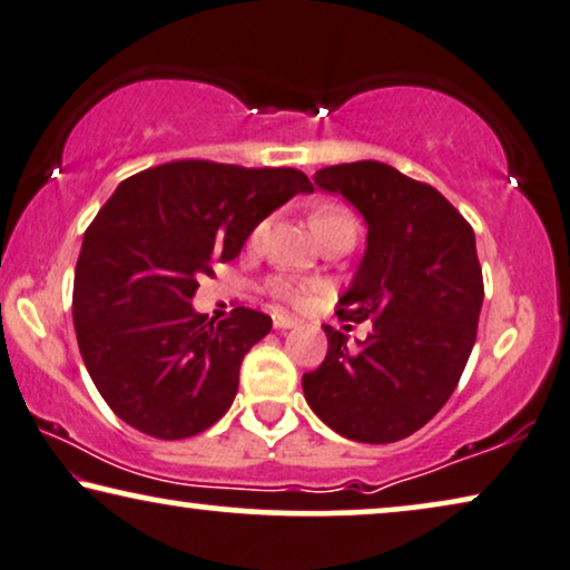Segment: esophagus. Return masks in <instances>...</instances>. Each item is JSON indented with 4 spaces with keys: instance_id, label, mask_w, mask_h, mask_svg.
I'll use <instances>...</instances> for the list:
<instances>
[{
    "instance_id": "obj_1",
    "label": "esophagus",
    "mask_w": 570,
    "mask_h": 570,
    "mask_svg": "<svg viewBox=\"0 0 570 570\" xmlns=\"http://www.w3.org/2000/svg\"><path fill=\"white\" fill-rule=\"evenodd\" d=\"M296 320L292 315H284V312H274V327L276 331H288V327H294Z\"/></svg>"
}]
</instances>
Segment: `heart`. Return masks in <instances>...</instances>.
Segmentation results:
<instances>
[{"mask_svg":"<svg viewBox=\"0 0 570 570\" xmlns=\"http://www.w3.org/2000/svg\"><path fill=\"white\" fill-rule=\"evenodd\" d=\"M338 227H348V229H356V222L354 216H351L346 208L341 206H323L317 208L315 214H312V229L317 232V235H323V232H331V229H338ZM268 232V219L258 222L250 232V237H247V245L250 247H258L263 243V237H266ZM274 292L276 296H282V299H288V302H299V292L296 288L284 282V278H278V282L274 284Z\"/></svg>","mask_w":570,"mask_h":570,"instance_id":"b5f03b06","label":"heart"}]
</instances>
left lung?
<instances>
[{
  "instance_id": "obj_1",
  "label": "left lung",
  "mask_w": 570,
  "mask_h": 570,
  "mask_svg": "<svg viewBox=\"0 0 570 570\" xmlns=\"http://www.w3.org/2000/svg\"><path fill=\"white\" fill-rule=\"evenodd\" d=\"M315 186L341 194L366 222V253L338 317H372V333L348 346L323 325L327 356L302 376L304 397L335 434L400 442L442 411L475 346V232L436 188L374 159L323 167Z\"/></svg>"
}]
</instances>
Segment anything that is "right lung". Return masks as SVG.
<instances>
[{"mask_svg":"<svg viewBox=\"0 0 570 570\" xmlns=\"http://www.w3.org/2000/svg\"><path fill=\"white\" fill-rule=\"evenodd\" d=\"M294 167L178 159L126 178L85 232L71 317L82 362L118 419L155 439L214 426L237 395L239 364L271 317L194 309L198 278L235 261L253 227L296 194Z\"/></svg>","mask_w":570,"mask_h":570,"instance_id":"1","label":"right lung"}]
</instances>
